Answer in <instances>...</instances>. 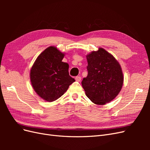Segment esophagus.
Here are the masks:
<instances>
[{
  "mask_svg": "<svg viewBox=\"0 0 150 150\" xmlns=\"http://www.w3.org/2000/svg\"><path fill=\"white\" fill-rule=\"evenodd\" d=\"M75 79L76 81H78V82H79V81H81V78L80 76H76L75 78Z\"/></svg>",
  "mask_w": 150,
  "mask_h": 150,
  "instance_id": "obj_1",
  "label": "esophagus"
}]
</instances>
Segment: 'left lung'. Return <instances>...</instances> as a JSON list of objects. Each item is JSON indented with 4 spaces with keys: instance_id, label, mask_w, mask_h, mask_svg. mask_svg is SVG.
<instances>
[{
    "instance_id": "left-lung-1",
    "label": "left lung",
    "mask_w": 150,
    "mask_h": 150,
    "mask_svg": "<svg viewBox=\"0 0 150 150\" xmlns=\"http://www.w3.org/2000/svg\"><path fill=\"white\" fill-rule=\"evenodd\" d=\"M86 59L88 74L81 83L86 95L98 105L110 103L120 93L123 84L121 65L102 47L89 53Z\"/></svg>"
}]
</instances>
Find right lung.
<instances>
[{
  "label": "right lung",
  "instance_id": "1",
  "mask_svg": "<svg viewBox=\"0 0 150 150\" xmlns=\"http://www.w3.org/2000/svg\"><path fill=\"white\" fill-rule=\"evenodd\" d=\"M64 56L56 47H48L39 54L31 67V84L45 101H56L75 81L69 74V64L62 61Z\"/></svg>",
  "mask_w": 150,
  "mask_h": 150
}]
</instances>
